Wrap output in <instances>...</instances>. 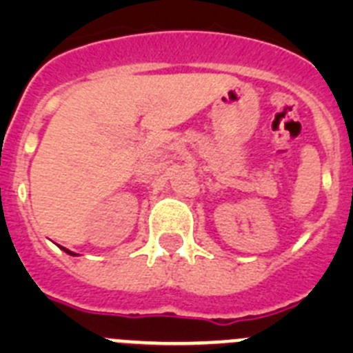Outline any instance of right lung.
Instances as JSON below:
<instances>
[{
    "instance_id": "obj_1",
    "label": "right lung",
    "mask_w": 353,
    "mask_h": 353,
    "mask_svg": "<svg viewBox=\"0 0 353 353\" xmlns=\"http://www.w3.org/2000/svg\"><path fill=\"white\" fill-rule=\"evenodd\" d=\"M63 251H65V252H68V254H72V256H74V252H72V251H68V249H65V248H63Z\"/></svg>"
}]
</instances>
